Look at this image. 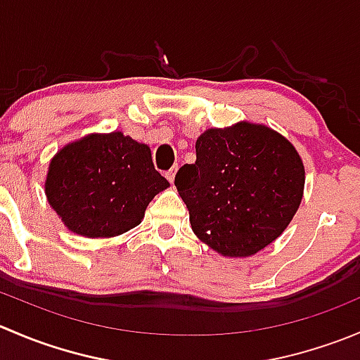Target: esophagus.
<instances>
[{
	"instance_id": "esophagus-1",
	"label": "esophagus",
	"mask_w": 360,
	"mask_h": 360,
	"mask_svg": "<svg viewBox=\"0 0 360 360\" xmlns=\"http://www.w3.org/2000/svg\"><path fill=\"white\" fill-rule=\"evenodd\" d=\"M176 172H177V167H172V169H170L169 172L165 174V177L170 181V183H174V177H176Z\"/></svg>"
}]
</instances>
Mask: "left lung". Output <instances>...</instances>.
Here are the masks:
<instances>
[{
    "label": "left lung",
    "mask_w": 360,
    "mask_h": 360,
    "mask_svg": "<svg viewBox=\"0 0 360 360\" xmlns=\"http://www.w3.org/2000/svg\"><path fill=\"white\" fill-rule=\"evenodd\" d=\"M197 160L176 174L193 233L224 257H249L277 240L300 209L304 165L289 139L263 123L207 129Z\"/></svg>",
    "instance_id": "left-lung-1"
}]
</instances>
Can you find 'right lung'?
<instances>
[{"label": "right lung", "mask_w": 360, "mask_h": 360, "mask_svg": "<svg viewBox=\"0 0 360 360\" xmlns=\"http://www.w3.org/2000/svg\"><path fill=\"white\" fill-rule=\"evenodd\" d=\"M169 186L150 146L115 130L60 148L49 163L45 195L69 231L111 238L141 224L148 203Z\"/></svg>", "instance_id": "right-lung-1"}]
</instances>
